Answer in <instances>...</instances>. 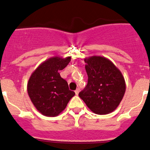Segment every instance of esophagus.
<instances>
[{"label":"esophagus","mask_w":150,"mask_h":150,"mask_svg":"<svg viewBox=\"0 0 150 150\" xmlns=\"http://www.w3.org/2000/svg\"><path fill=\"white\" fill-rule=\"evenodd\" d=\"M79 92V88H76V91H75V94H76V95H78Z\"/></svg>","instance_id":"esophagus-1"}]
</instances>
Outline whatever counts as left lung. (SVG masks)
<instances>
[{
    "label": "left lung",
    "mask_w": 150,
    "mask_h": 150,
    "mask_svg": "<svg viewBox=\"0 0 150 150\" xmlns=\"http://www.w3.org/2000/svg\"><path fill=\"white\" fill-rule=\"evenodd\" d=\"M84 61L88 83L79 98L95 113L112 112L120 105L126 88L121 71L105 57L94 55Z\"/></svg>",
    "instance_id": "8db88e82"
}]
</instances>
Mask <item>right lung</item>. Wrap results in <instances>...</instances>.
Masks as SVG:
<instances>
[{"label":"right lung","instance_id":"1","mask_svg":"<svg viewBox=\"0 0 150 150\" xmlns=\"http://www.w3.org/2000/svg\"><path fill=\"white\" fill-rule=\"evenodd\" d=\"M71 57L54 56L41 63L31 74L27 91L36 109L46 116L54 117L65 109L75 92L69 90L59 71L71 62Z\"/></svg>","mask_w":150,"mask_h":150}]
</instances>
